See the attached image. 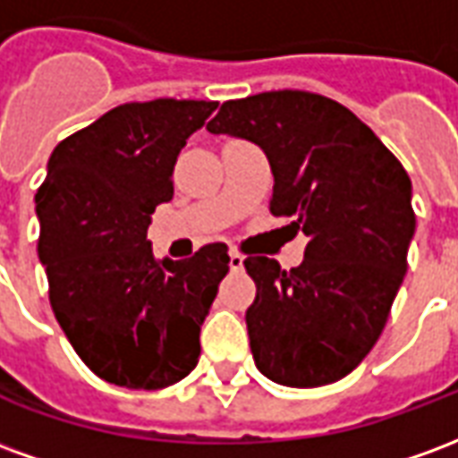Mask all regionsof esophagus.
<instances>
[{"label": "esophagus", "mask_w": 458, "mask_h": 458, "mask_svg": "<svg viewBox=\"0 0 458 458\" xmlns=\"http://www.w3.org/2000/svg\"><path fill=\"white\" fill-rule=\"evenodd\" d=\"M228 258H230V269H233V272H238V269H242V262H245V258L240 255L238 250H230Z\"/></svg>", "instance_id": "obj_1"}]
</instances>
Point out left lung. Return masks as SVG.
<instances>
[{
	"mask_svg": "<svg viewBox=\"0 0 458 458\" xmlns=\"http://www.w3.org/2000/svg\"><path fill=\"white\" fill-rule=\"evenodd\" d=\"M208 131L267 154L269 210L309 238L299 267L242 262L258 287L245 311L258 370L287 387L336 383L370 353L403 284L412 181L348 107L307 90L228 100Z\"/></svg>",
	"mask_w": 458,
	"mask_h": 458,
	"instance_id": "8db88e82",
	"label": "left lung"
}]
</instances>
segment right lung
<instances>
[{
	"instance_id": "add662e5",
	"label": "right lung",
	"mask_w": 458,
	"mask_h": 458,
	"mask_svg": "<svg viewBox=\"0 0 458 458\" xmlns=\"http://www.w3.org/2000/svg\"><path fill=\"white\" fill-rule=\"evenodd\" d=\"M218 103H127L65 137L36 191L38 259L55 321L107 383L161 390L196 368L200 327L228 275V245L157 259L151 213L174 196V164Z\"/></svg>"
}]
</instances>
